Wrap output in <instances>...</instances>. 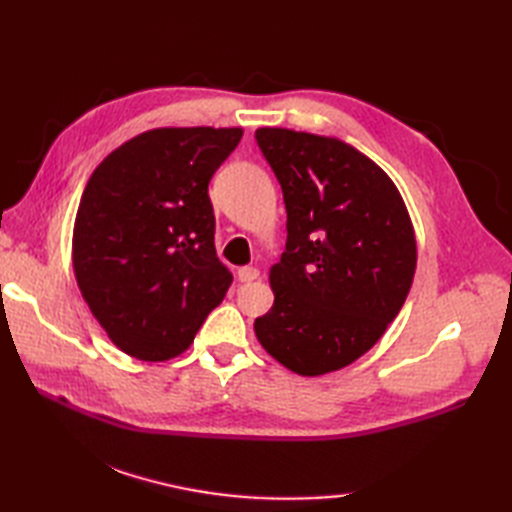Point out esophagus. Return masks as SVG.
<instances>
[{"mask_svg": "<svg viewBox=\"0 0 512 512\" xmlns=\"http://www.w3.org/2000/svg\"><path fill=\"white\" fill-rule=\"evenodd\" d=\"M259 277V270L253 266H244L237 270V279L242 281V284H248V281H255Z\"/></svg>", "mask_w": 512, "mask_h": 512, "instance_id": "1", "label": "esophagus"}]
</instances>
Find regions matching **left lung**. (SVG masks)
<instances>
[{
  "label": "left lung",
  "instance_id": "8db88e82",
  "mask_svg": "<svg viewBox=\"0 0 512 512\" xmlns=\"http://www.w3.org/2000/svg\"><path fill=\"white\" fill-rule=\"evenodd\" d=\"M255 138L288 213L257 341L295 374L336 372L374 347L409 295L418 255L407 206L387 173L339 138L281 127Z\"/></svg>",
  "mask_w": 512,
  "mask_h": 512
}]
</instances>
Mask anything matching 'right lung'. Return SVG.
Returning <instances> with one entry per match:
<instances>
[{
    "label": "right lung",
    "instance_id": "obj_1",
    "mask_svg": "<svg viewBox=\"0 0 512 512\" xmlns=\"http://www.w3.org/2000/svg\"><path fill=\"white\" fill-rule=\"evenodd\" d=\"M242 127H158L94 169L72 235L76 284L112 343L167 361L193 343L233 275L215 255L209 182Z\"/></svg>",
    "mask_w": 512,
    "mask_h": 512
}]
</instances>
